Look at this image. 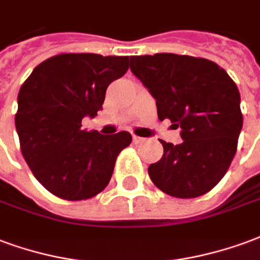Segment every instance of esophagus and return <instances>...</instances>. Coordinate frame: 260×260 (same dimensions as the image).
I'll return each instance as SVG.
<instances>
[{"label": "esophagus", "mask_w": 260, "mask_h": 260, "mask_svg": "<svg viewBox=\"0 0 260 260\" xmlns=\"http://www.w3.org/2000/svg\"><path fill=\"white\" fill-rule=\"evenodd\" d=\"M145 141V138H141V137H138V136H133V143L134 144H141Z\"/></svg>", "instance_id": "obj_1"}]
</instances>
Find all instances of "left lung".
I'll return each instance as SVG.
<instances>
[{
  "label": "left lung",
  "mask_w": 260,
  "mask_h": 260,
  "mask_svg": "<svg viewBox=\"0 0 260 260\" xmlns=\"http://www.w3.org/2000/svg\"><path fill=\"white\" fill-rule=\"evenodd\" d=\"M130 69L156 100L159 120L181 128L177 145L160 140L164 155L148 168L152 183L176 198L206 194L236 155L242 128L236 83L215 62L190 55H137Z\"/></svg>",
  "instance_id": "1"
}]
</instances>
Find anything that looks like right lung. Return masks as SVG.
<instances>
[{
  "mask_svg": "<svg viewBox=\"0 0 260 260\" xmlns=\"http://www.w3.org/2000/svg\"><path fill=\"white\" fill-rule=\"evenodd\" d=\"M127 69L128 56L59 54L36 66L22 84L15 115L20 151L51 194L83 201L108 185L132 134L86 132L81 120L96 116L108 86Z\"/></svg>",
  "mask_w": 260,
  "mask_h": 260,
  "instance_id": "add662e5",
  "label": "right lung"
}]
</instances>
